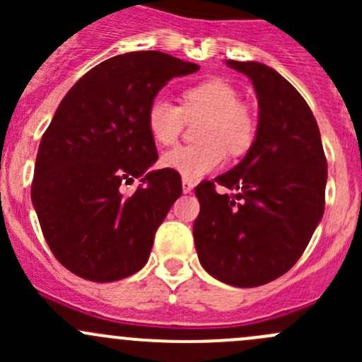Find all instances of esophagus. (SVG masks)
I'll use <instances>...</instances> for the list:
<instances>
[{"instance_id": "1", "label": "esophagus", "mask_w": 362, "mask_h": 362, "mask_svg": "<svg viewBox=\"0 0 362 362\" xmlns=\"http://www.w3.org/2000/svg\"><path fill=\"white\" fill-rule=\"evenodd\" d=\"M192 189H194V184H192L191 180H187V178H184V180H182V191H184V194L192 192Z\"/></svg>"}]
</instances>
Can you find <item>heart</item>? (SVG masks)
I'll use <instances>...</instances> for the list:
<instances>
[{"label":"heart","mask_w":362,"mask_h":362,"mask_svg":"<svg viewBox=\"0 0 362 362\" xmlns=\"http://www.w3.org/2000/svg\"><path fill=\"white\" fill-rule=\"evenodd\" d=\"M203 119L198 127V145H184L160 158L166 170L187 180H198L224 163L226 151L236 156L250 147L255 134L254 117L231 83L218 78L204 80L182 93V107L156 98L147 110V127L158 145H173L185 120Z\"/></svg>","instance_id":"heart-1"}]
</instances>
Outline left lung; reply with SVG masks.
I'll return each mask as SVG.
<instances>
[{
  "mask_svg": "<svg viewBox=\"0 0 362 362\" xmlns=\"http://www.w3.org/2000/svg\"><path fill=\"white\" fill-rule=\"evenodd\" d=\"M226 64L252 80L257 131L233 170L196 187L202 210L192 235L211 276L257 287L289 272L308 245L324 215L327 160L315 117L279 71L255 61Z\"/></svg>",
  "mask_w": 362,
  "mask_h": 362,
  "instance_id": "left-lung-1",
  "label": "left lung"
}]
</instances>
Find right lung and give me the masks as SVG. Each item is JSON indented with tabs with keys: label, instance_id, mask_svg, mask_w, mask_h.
Wrapping results in <instances>:
<instances>
[{
	"label": "right lung",
	"instance_id": "1",
	"mask_svg": "<svg viewBox=\"0 0 362 362\" xmlns=\"http://www.w3.org/2000/svg\"><path fill=\"white\" fill-rule=\"evenodd\" d=\"M199 66L158 50L127 52L87 71L57 107L36 154L31 202L57 261L90 282L145 266L154 235L182 194L180 175L148 170L158 148L147 110L175 76ZM134 177L141 187L124 197Z\"/></svg>",
	"mask_w": 362,
	"mask_h": 362
}]
</instances>
